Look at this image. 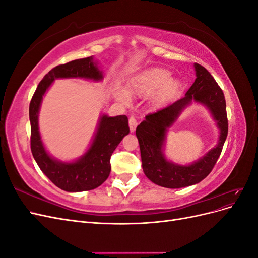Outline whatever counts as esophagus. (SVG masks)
Listing matches in <instances>:
<instances>
[{
  "label": "esophagus",
  "mask_w": 258,
  "mask_h": 258,
  "mask_svg": "<svg viewBox=\"0 0 258 258\" xmlns=\"http://www.w3.org/2000/svg\"><path fill=\"white\" fill-rule=\"evenodd\" d=\"M137 124H138V121H137L136 117H135V116L129 117V128H130V130H131L132 132H134V131L136 130Z\"/></svg>",
  "instance_id": "1"
}]
</instances>
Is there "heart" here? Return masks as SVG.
<instances>
[{
	"label": "heart",
	"mask_w": 258,
	"mask_h": 258,
	"mask_svg": "<svg viewBox=\"0 0 258 258\" xmlns=\"http://www.w3.org/2000/svg\"><path fill=\"white\" fill-rule=\"evenodd\" d=\"M171 74L162 69H151L148 71L140 74L131 82L130 91L139 96H146L154 93L160 89L154 97V103L160 105L171 96L174 95L179 88V84L176 81H170ZM116 97L124 103L129 102V95L122 90H116Z\"/></svg>",
	"instance_id": "heart-1"
}]
</instances>
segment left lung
<instances>
[{"label":"left lung","mask_w":258,"mask_h":258,"mask_svg":"<svg viewBox=\"0 0 258 258\" xmlns=\"http://www.w3.org/2000/svg\"><path fill=\"white\" fill-rule=\"evenodd\" d=\"M195 70L197 77L185 97L157 112L146 115L136 130L145 175L153 183L167 188L190 186L207 177L220 157L228 134L223 90L206 68L195 63ZM192 99L206 105L213 113L220 128V140L219 144L198 162L189 166H179L164 158L162 148L167 129Z\"/></svg>","instance_id":"8db88e82"}]
</instances>
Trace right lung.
Listing matches in <instances>:
<instances>
[{"label": "right lung", "mask_w": 258, "mask_h": 258, "mask_svg": "<svg viewBox=\"0 0 258 258\" xmlns=\"http://www.w3.org/2000/svg\"><path fill=\"white\" fill-rule=\"evenodd\" d=\"M82 77L93 81L103 79L92 57L77 59L57 66L44 76L31 99L29 116L31 122V152L42 172L59 188L66 191L91 190L103 184L111 172V156L124 136L129 134L126 115L108 117L102 115L97 134L89 150L74 162H61L45 151L38 131V111L44 93L56 79Z\"/></svg>", "instance_id": "add662e5"}]
</instances>
